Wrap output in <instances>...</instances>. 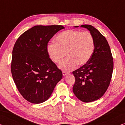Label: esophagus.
<instances>
[{
  "label": "esophagus",
  "mask_w": 125,
  "mask_h": 125,
  "mask_svg": "<svg viewBox=\"0 0 125 125\" xmlns=\"http://www.w3.org/2000/svg\"><path fill=\"white\" fill-rule=\"evenodd\" d=\"M62 73H63V76H66V75H67V74H68V72H66V71H63L62 72Z\"/></svg>",
  "instance_id": "esophagus-1"
}]
</instances>
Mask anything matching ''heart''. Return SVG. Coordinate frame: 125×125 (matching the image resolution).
Wrapping results in <instances>:
<instances>
[{"mask_svg":"<svg viewBox=\"0 0 125 125\" xmlns=\"http://www.w3.org/2000/svg\"><path fill=\"white\" fill-rule=\"evenodd\" d=\"M55 39L57 43L47 45V52L51 60L56 63L62 62L66 53L68 57L59 66L63 71H72L77 64H86L94 53V38L88 31L67 30L59 33Z\"/></svg>","mask_w":125,"mask_h":125,"instance_id":"obj_1","label":"heart"}]
</instances>
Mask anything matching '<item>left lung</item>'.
Segmentation results:
<instances>
[{"label": "left lung", "instance_id": "1", "mask_svg": "<svg viewBox=\"0 0 125 125\" xmlns=\"http://www.w3.org/2000/svg\"><path fill=\"white\" fill-rule=\"evenodd\" d=\"M81 27L87 29L93 35L94 49L86 64L72 72L75 77L73 91L80 100L90 102L100 98L107 90L111 80L114 61L105 37L92 25L85 24Z\"/></svg>", "mask_w": 125, "mask_h": 125}]
</instances>
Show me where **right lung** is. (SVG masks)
<instances>
[{
	"label": "right lung",
	"instance_id": "add662e5",
	"mask_svg": "<svg viewBox=\"0 0 125 125\" xmlns=\"http://www.w3.org/2000/svg\"><path fill=\"white\" fill-rule=\"evenodd\" d=\"M62 25H35L20 36L12 52L11 72L20 94L28 102L41 104L50 97L62 72L47 52L50 39Z\"/></svg>",
	"mask_w": 125,
	"mask_h": 125
}]
</instances>
